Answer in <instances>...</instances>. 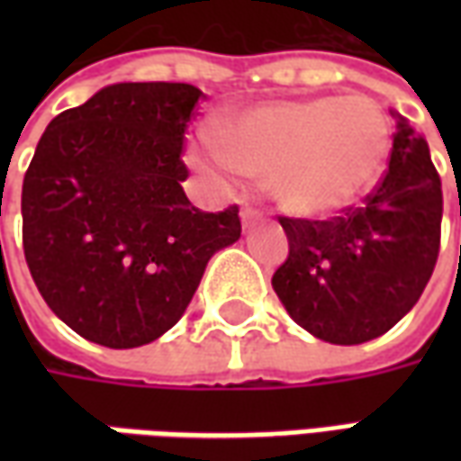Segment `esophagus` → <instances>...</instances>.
Segmentation results:
<instances>
[{
	"label": "esophagus",
	"instance_id": "1",
	"mask_svg": "<svg viewBox=\"0 0 461 461\" xmlns=\"http://www.w3.org/2000/svg\"><path fill=\"white\" fill-rule=\"evenodd\" d=\"M261 220V212L257 207H251V204H244L241 207V221H244V227H249L254 221Z\"/></svg>",
	"mask_w": 461,
	"mask_h": 461
}]
</instances>
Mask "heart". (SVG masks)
<instances>
[{
	"mask_svg": "<svg viewBox=\"0 0 461 461\" xmlns=\"http://www.w3.org/2000/svg\"><path fill=\"white\" fill-rule=\"evenodd\" d=\"M393 148L383 108L366 98L316 95L251 105L220 122L194 152L210 172L269 182L274 200L299 217L336 214L375 187Z\"/></svg>",
	"mask_w": 461,
	"mask_h": 461,
	"instance_id": "obj_1",
	"label": "heart"
}]
</instances>
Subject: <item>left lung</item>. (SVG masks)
<instances>
[{
  "label": "left lung",
  "instance_id": "left-lung-1",
  "mask_svg": "<svg viewBox=\"0 0 461 461\" xmlns=\"http://www.w3.org/2000/svg\"><path fill=\"white\" fill-rule=\"evenodd\" d=\"M279 221L289 257L271 286L291 319L336 346L383 336L422 296L439 257L442 180L427 140L400 118L387 170L360 204Z\"/></svg>",
  "mask_w": 461,
  "mask_h": 461
}]
</instances>
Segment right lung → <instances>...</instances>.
I'll list each match as a JSON object with an SVG mask.
<instances>
[{
    "label": "right lung",
    "mask_w": 461,
    "mask_h": 461,
    "mask_svg": "<svg viewBox=\"0 0 461 461\" xmlns=\"http://www.w3.org/2000/svg\"><path fill=\"white\" fill-rule=\"evenodd\" d=\"M190 84H115L59 113L22 187L36 289L86 340L138 348L187 309L207 261L240 240V207L202 212L182 190Z\"/></svg>",
    "instance_id": "right-lung-1"
}]
</instances>
